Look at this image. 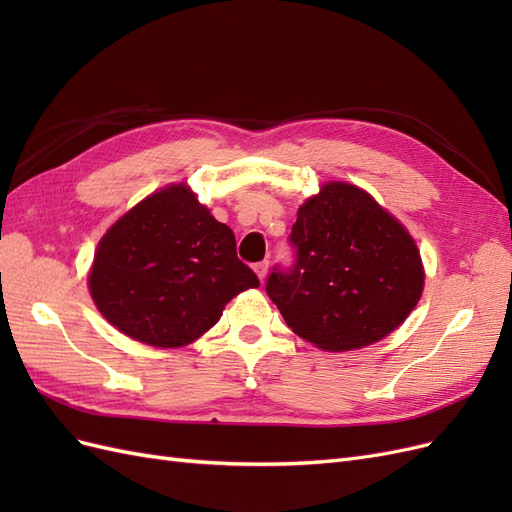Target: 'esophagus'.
Instances as JSON below:
<instances>
[{"label": "esophagus", "mask_w": 512, "mask_h": 512, "mask_svg": "<svg viewBox=\"0 0 512 512\" xmlns=\"http://www.w3.org/2000/svg\"><path fill=\"white\" fill-rule=\"evenodd\" d=\"M254 271H256V275H258V280L262 282L267 277V271H269V262L267 260H262V262H256L254 265Z\"/></svg>", "instance_id": "1"}]
</instances>
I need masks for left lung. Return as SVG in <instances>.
I'll use <instances>...</instances> for the list:
<instances>
[{
    "instance_id": "1",
    "label": "left lung",
    "mask_w": 512,
    "mask_h": 512,
    "mask_svg": "<svg viewBox=\"0 0 512 512\" xmlns=\"http://www.w3.org/2000/svg\"><path fill=\"white\" fill-rule=\"evenodd\" d=\"M294 265L273 267L267 294L305 342L344 352L378 342L404 322L425 273L410 232L365 190L322 185L292 224Z\"/></svg>"
}]
</instances>
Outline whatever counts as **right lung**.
<instances>
[{
  "instance_id": "1",
  "label": "right lung",
  "mask_w": 512,
  "mask_h": 512,
  "mask_svg": "<svg viewBox=\"0 0 512 512\" xmlns=\"http://www.w3.org/2000/svg\"><path fill=\"white\" fill-rule=\"evenodd\" d=\"M258 286L237 258L235 232L183 183L153 192L108 228L89 273L100 314L156 348L194 342L232 297Z\"/></svg>"
}]
</instances>
